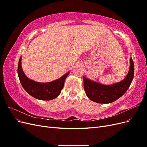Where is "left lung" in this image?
Here are the masks:
<instances>
[{
	"mask_svg": "<svg viewBox=\"0 0 147 147\" xmlns=\"http://www.w3.org/2000/svg\"><path fill=\"white\" fill-rule=\"evenodd\" d=\"M130 67L128 74L120 82L110 85H105L83 76L84 89L89 99L99 104H109L121 97L130 86L134 78V64L132 57L130 58Z\"/></svg>",
	"mask_w": 147,
	"mask_h": 147,
	"instance_id": "obj_1",
	"label": "left lung"
}]
</instances>
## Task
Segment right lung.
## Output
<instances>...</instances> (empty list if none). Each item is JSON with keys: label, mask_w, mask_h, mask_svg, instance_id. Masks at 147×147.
Returning a JSON list of instances; mask_svg holds the SVG:
<instances>
[{"label": "right lung", "mask_w": 147, "mask_h": 147, "mask_svg": "<svg viewBox=\"0 0 147 147\" xmlns=\"http://www.w3.org/2000/svg\"><path fill=\"white\" fill-rule=\"evenodd\" d=\"M70 72L64 74L56 80L48 83H39L30 80L26 76L21 67V57L18 65V74L22 86L34 98L43 100H50L58 96L64 87L66 77Z\"/></svg>", "instance_id": "add662e5"}]
</instances>
